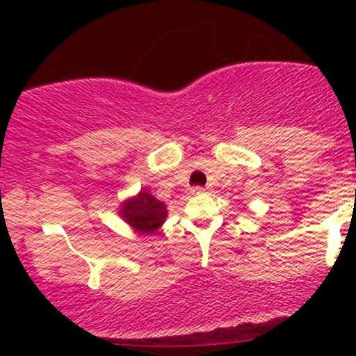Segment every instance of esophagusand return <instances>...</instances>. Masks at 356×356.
Wrapping results in <instances>:
<instances>
[{
  "mask_svg": "<svg viewBox=\"0 0 356 356\" xmlns=\"http://www.w3.org/2000/svg\"><path fill=\"white\" fill-rule=\"evenodd\" d=\"M207 189L208 188H201V186H195V188L191 189V193H193V195H201V193H204V191H207Z\"/></svg>",
  "mask_w": 356,
  "mask_h": 356,
  "instance_id": "esophagus-1",
  "label": "esophagus"
}]
</instances>
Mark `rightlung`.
Wrapping results in <instances>:
<instances>
[{"mask_svg":"<svg viewBox=\"0 0 356 356\" xmlns=\"http://www.w3.org/2000/svg\"><path fill=\"white\" fill-rule=\"evenodd\" d=\"M120 211L127 224L145 234L146 232L152 234L153 231H156L167 217V207L146 191H141L138 198H132L122 204Z\"/></svg>","mask_w":356,"mask_h":356,"instance_id":"1","label":"right lung"}]
</instances>
